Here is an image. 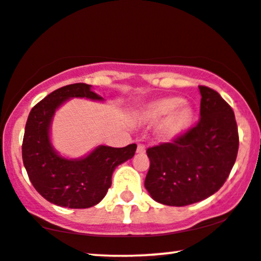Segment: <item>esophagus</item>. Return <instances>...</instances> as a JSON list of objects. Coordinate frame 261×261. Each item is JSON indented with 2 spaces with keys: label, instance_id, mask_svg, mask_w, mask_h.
<instances>
[{
  "label": "esophagus",
  "instance_id": "34e87169",
  "mask_svg": "<svg viewBox=\"0 0 261 261\" xmlns=\"http://www.w3.org/2000/svg\"><path fill=\"white\" fill-rule=\"evenodd\" d=\"M145 152V147L143 144H138L137 145V154H144Z\"/></svg>",
  "mask_w": 261,
  "mask_h": 261
}]
</instances>
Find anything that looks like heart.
Listing matches in <instances>:
<instances>
[{
  "mask_svg": "<svg viewBox=\"0 0 261 261\" xmlns=\"http://www.w3.org/2000/svg\"><path fill=\"white\" fill-rule=\"evenodd\" d=\"M141 118L149 125L161 124L158 128L160 140L171 142L186 131L193 119V110L180 98H161L149 102L141 111Z\"/></svg>",
  "mask_w": 261,
  "mask_h": 261,
  "instance_id": "heart-1",
  "label": "heart"
}]
</instances>
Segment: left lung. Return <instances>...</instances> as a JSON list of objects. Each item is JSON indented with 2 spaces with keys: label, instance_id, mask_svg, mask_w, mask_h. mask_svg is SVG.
<instances>
[{
  "label": "left lung",
  "instance_id": "obj_1",
  "mask_svg": "<svg viewBox=\"0 0 261 261\" xmlns=\"http://www.w3.org/2000/svg\"><path fill=\"white\" fill-rule=\"evenodd\" d=\"M200 119L173 143L147 150L150 160L144 186L158 203L185 206L221 189L239 150L238 125L231 107L216 90L199 86Z\"/></svg>",
  "mask_w": 261,
  "mask_h": 261
}]
</instances>
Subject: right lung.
<instances>
[{"instance_id": "add662e5", "label": "right lung", "mask_w": 261, "mask_h": 261, "mask_svg": "<svg viewBox=\"0 0 261 261\" xmlns=\"http://www.w3.org/2000/svg\"><path fill=\"white\" fill-rule=\"evenodd\" d=\"M74 98L105 101L86 83L64 86L48 94L30 112L23 135L22 161L34 189L47 201L70 209H87L103 199L112 184L114 169L134 158L137 145H98L75 159L61 155L51 141L52 121L58 109Z\"/></svg>"}]
</instances>
